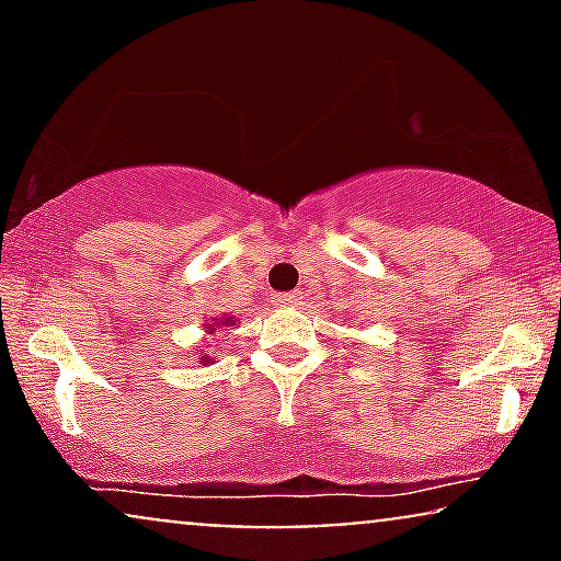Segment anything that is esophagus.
<instances>
[{"instance_id":"esophagus-1","label":"esophagus","mask_w":561,"mask_h":561,"mask_svg":"<svg viewBox=\"0 0 561 561\" xmlns=\"http://www.w3.org/2000/svg\"><path fill=\"white\" fill-rule=\"evenodd\" d=\"M300 300H302L300 293H279V295H276V298H274V306H279V308L300 306Z\"/></svg>"}]
</instances>
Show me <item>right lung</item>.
Listing matches in <instances>:
<instances>
[{
  "mask_svg": "<svg viewBox=\"0 0 561 561\" xmlns=\"http://www.w3.org/2000/svg\"><path fill=\"white\" fill-rule=\"evenodd\" d=\"M221 324H229V319H224ZM216 327H218V324H216V321H214V327H208V330H210V332H216ZM205 362L210 364V358H208V356H203V358H199V364H205Z\"/></svg>",
  "mask_w": 561,
  "mask_h": 561,
  "instance_id": "1",
  "label": "right lung"
}]
</instances>
